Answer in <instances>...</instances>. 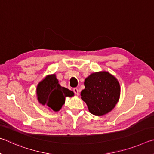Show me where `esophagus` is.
Segmentation results:
<instances>
[{
  "mask_svg": "<svg viewBox=\"0 0 154 154\" xmlns=\"http://www.w3.org/2000/svg\"><path fill=\"white\" fill-rule=\"evenodd\" d=\"M73 92L76 95H79V90H78V88H73Z\"/></svg>",
  "mask_w": 154,
  "mask_h": 154,
  "instance_id": "34e87169",
  "label": "esophagus"
}]
</instances>
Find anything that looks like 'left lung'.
Listing matches in <instances>:
<instances>
[{
	"mask_svg": "<svg viewBox=\"0 0 154 154\" xmlns=\"http://www.w3.org/2000/svg\"><path fill=\"white\" fill-rule=\"evenodd\" d=\"M85 89L81 92L91 113L100 116L116 106L120 95L118 79L106 71L96 72L85 79Z\"/></svg>",
	"mask_w": 154,
	"mask_h": 154,
	"instance_id": "1",
	"label": "left lung"
}]
</instances>
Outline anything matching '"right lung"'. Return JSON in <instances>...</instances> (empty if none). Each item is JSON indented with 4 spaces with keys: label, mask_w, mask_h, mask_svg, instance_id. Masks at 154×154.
I'll list each match as a JSON object with an SVG mask.
<instances>
[{
    "label": "right lung",
    "mask_w": 154,
    "mask_h": 154,
    "mask_svg": "<svg viewBox=\"0 0 154 154\" xmlns=\"http://www.w3.org/2000/svg\"><path fill=\"white\" fill-rule=\"evenodd\" d=\"M36 95L39 103L48 106L49 109L58 111L65 103L66 96H74L72 91L62 87L56 75H48L39 82L36 88Z\"/></svg>",
    "instance_id": "1"
}]
</instances>
